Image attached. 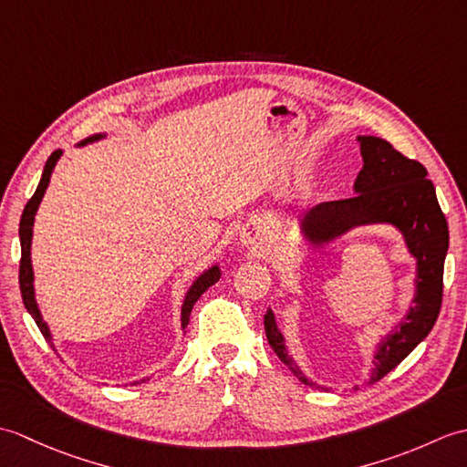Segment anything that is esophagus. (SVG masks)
Masks as SVG:
<instances>
[{
	"label": "esophagus",
	"mask_w": 467,
	"mask_h": 467,
	"mask_svg": "<svg viewBox=\"0 0 467 467\" xmlns=\"http://www.w3.org/2000/svg\"><path fill=\"white\" fill-rule=\"evenodd\" d=\"M241 244L246 246V249H251V251L263 249V244H265L263 228L259 224H254V223L246 224L243 228V233H241Z\"/></svg>",
	"instance_id": "1"
}]
</instances>
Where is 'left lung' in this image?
<instances>
[{"label": "left lung", "instance_id": "left-lung-1", "mask_svg": "<svg viewBox=\"0 0 467 467\" xmlns=\"http://www.w3.org/2000/svg\"><path fill=\"white\" fill-rule=\"evenodd\" d=\"M357 142L363 168L355 178V196L309 208L299 216L296 228L306 246L321 251L359 226L391 224L413 256L411 306L375 345L369 379H365V385H373L395 369L430 335L438 321L450 231L435 196V186L428 181L423 164L405 158L383 138L357 136ZM265 331L273 351L296 379L305 385L321 387L301 369L286 349L285 335L276 327L271 306L265 315ZM353 389H359V385H353Z\"/></svg>", "mask_w": 467, "mask_h": 467}]
</instances>
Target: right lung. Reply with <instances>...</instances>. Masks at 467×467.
<instances>
[{"label": "right lung", "mask_w": 467, "mask_h": 467, "mask_svg": "<svg viewBox=\"0 0 467 467\" xmlns=\"http://www.w3.org/2000/svg\"><path fill=\"white\" fill-rule=\"evenodd\" d=\"M106 138V132H98V134H92L84 138L82 142H78L76 148H82L86 144H94L98 140H104ZM64 150H54L52 156L47 158V162L44 166V172H42V178H39V184L36 188L34 196L29 198V202L26 204L24 208V214H22V221H19V244H22V263H19V289H22V299H24V305L27 313L32 315V319L36 321V325L39 327V331H42V335L46 337V341L54 347V337H52V331H49V327L44 319L42 311H39V305H37V299H36V285H34V266H32V239H34V223H36V214H37V208L39 204H42L44 201V194L47 191L49 186V178H52V172L54 168L57 164L59 158H62ZM221 266H218V263L211 265L208 269H204L201 275L196 276V279L192 281V285L188 286V291L184 295L182 299V306H181V327L182 331L186 333V327L188 323H191V313H192V306L194 303L201 299L202 293L211 289V286L214 283H218V279H221ZM146 379H140V381H132L130 385H138L142 383Z\"/></svg>", "instance_id": "right-lung-1"}]
</instances>
